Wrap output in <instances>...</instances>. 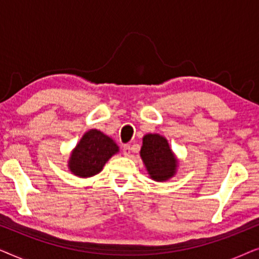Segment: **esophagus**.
Here are the masks:
<instances>
[{
    "instance_id": "esophagus-1",
    "label": "esophagus",
    "mask_w": 259,
    "mask_h": 259,
    "mask_svg": "<svg viewBox=\"0 0 259 259\" xmlns=\"http://www.w3.org/2000/svg\"><path fill=\"white\" fill-rule=\"evenodd\" d=\"M122 153H123V155H125V157H128V155L131 154V146H130V145H125V146H123Z\"/></svg>"
}]
</instances>
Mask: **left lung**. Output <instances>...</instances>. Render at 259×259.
<instances>
[{"mask_svg": "<svg viewBox=\"0 0 259 259\" xmlns=\"http://www.w3.org/2000/svg\"><path fill=\"white\" fill-rule=\"evenodd\" d=\"M140 157L148 175L155 182H166L176 175L178 159L173 154L166 138L160 134H146L143 138Z\"/></svg>", "mask_w": 259, "mask_h": 259, "instance_id": "obj_1", "label": "left lung"}]
</instances>
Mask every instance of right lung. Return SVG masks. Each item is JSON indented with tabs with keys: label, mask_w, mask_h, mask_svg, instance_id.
Returning <instances> with one entry per match:
<instances>
[{
	"label": "right lung",
	"mask_w": 259,
	"mask_h": 259,
	"mask_svg": "<svg viewBox=\"0 0 259 259\" xmlns=\"http://www.w3.org/2000/svg\"><path fill=\"white\" fill-rule=\"evenodd\" d=\"M119 152L118 145L98 130H91L83 134L74 148L68 161V168L80 178L98 175L108 159Z\"/></svg>",
	"instance_id": "add662e5"
}]
</instances>
